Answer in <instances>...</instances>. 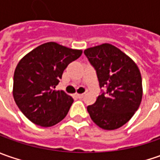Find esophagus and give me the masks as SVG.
<instances>
[{"instance_id":"obj_1","label":"esophagus","mask_w":160,"mask_h":160,"mask_svg":"<svg viewBox=\"0 0 160 160\" xmlns=\"http://www.w3.org/2000/svg\"><path fill=\"white\" fill-rule=\"evenodd\" d=\"M76 96H77L78 99H82L83 97V93H81V94L80 93H77V94H76Z\"/></svg>"}]
</instances>
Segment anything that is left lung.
Wrapping results in <instances>:
<instances>
[{
	"label": "left lung",
	"instance_id": "1",
	"mask_svg": "<svg viewBox=\"0 0 160 160\" xmlns=\"http://www.w3.org/2000/svg\"><path fill=\"white\" fill-rule=\"evenodd\" d=\"M84 54L94 67L101 88L94 104L87 107L92 120L104 130H115L132 118L142 98V76L136 63L110 43L91 47Z\"/></svg>",
	"mask_w": 160,
	"mask_h": 160
}]
</instances>
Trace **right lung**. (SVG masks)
<instances>
[{"label":"right lung","mask_w":160,"mask_h":160,"mask_svg":"<svg viewBox=\"0 0 160 160\" xmlns=\"http://www.w3.org/2000/svg\"><path fill=\"white\" fill-rule=\"evenodd\" d=\"M82 52L49 42L19 60L14 72L12 93L18 108L32 123L49 127L67 116L74 100L55 87L68 65Z\"/></svg>","instance_id":"1"}]
</instances>
